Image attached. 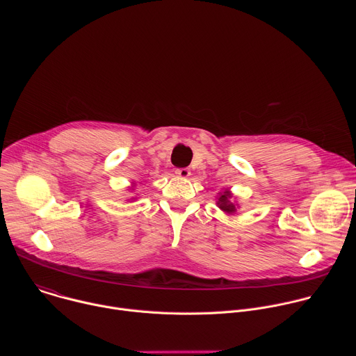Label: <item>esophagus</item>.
I'll return each instance as SVG.
<instances>
[{
	"instance_id": "esophagus-1",
	"label": "esophagus",
	"mask_w": 356,
	"mask_h": 356,
	"mask_svg": "<svg viewBox=\"0 0 356 356\" xmlns=\"http://www.w3.org/2000/svg\"><path fill=\"white\" fill-rule=\"evenodd\" d=\"M175 173H176L179 177L186 179V177L190 176V169H187V168H180V169H176Z\"/></svg>"
}]
</instances>
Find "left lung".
I'll use <instances>...</instances> for the list:
<instances>
[{
	"label": "left lung",
	"mask_w": 356,
	"mask_h": 356,
	"mask_svg": "<svg viewBox=\"0 0 356 356\" xmlns=\"http://www.w3.org/2000/svg\"><path fill=\"white\" fill-rule=\"evenodd\" d=\"M229 198H231V193L229 191H224V194H221L220 198H218V206H220V209L222 211L232 214V213L236 211V209H235L234 202L229 201Z\"/></svg>",
	"instance_id": "obj_1"
}]
</instances>
